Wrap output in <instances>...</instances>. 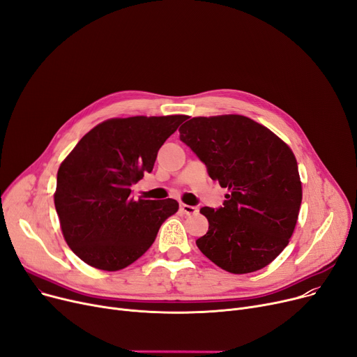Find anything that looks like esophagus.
<instances>
[{
	"mask_svg": "<svg viewBox=\"0 0 357 357\" xmlns=\"http://www.w3.org/2000/svg\"><path fill=\"white\" fill-rule=\"evenodd\" d=\"M181 213L185 214V215H194L198 213V208L197 207H192V205H186V204H181L179 207Z\"/></svg>",
	"mask_w": 357,
	"mask_h": 357,
	"instance_id": "obj_1",
	"label": "esophagus"
}]
</instances>
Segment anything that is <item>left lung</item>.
I'll return each mask as SVG.
<instances>
[{"instance_id": "left-lung-1", "label": "left lung", "mask_w": 357, "mask_h": 357, "mask_svg": "<svg viewBox=\"0 0 357 357\" xmlns=\"http://www.w3.org/2000/svg\"><path fill=\"white\" fill-rule=\"evenodd\" d=\"M181 140L226 188L222 207H202L208 231L197 240L213 264L230 273L268 266L289 243L303 199L291 147L268 127L238 114L194 117Z\"/></svg>"}]
</instances>
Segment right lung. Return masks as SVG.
<instances>
[{"mask_svg":"<svg viewBox=\"0 0 357 357\" xmlns=\"http://www.w3.org/2000/svg\"><path fill=\"white\" fill-rule=\"evenodd\" d=\"M186 116L109 119L89 130L63 159L53 194L65 241L86 265L116 272L153 245L179 204L137 201L130 186L152 172L166 139Z\"/></svg>","mask_w":357,"mask_h":357,"instance_id":"1","label":"right lung"}]
</instances>
